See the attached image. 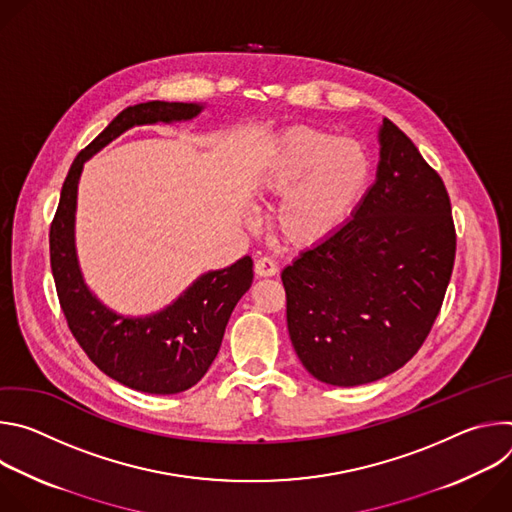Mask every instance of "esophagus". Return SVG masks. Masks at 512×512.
I'll list each match as a JSON object with an SVG mask.
<instances>
[{"label": "esophagus", "instance_id": "34e87169", "mask_svg": "<svg viewBox=\"0 0 512 512\" xmlns=\"http://www.w3.org/2000/svg\"><path fill=\"white\" fill-rule=\"evenodd\" d=\"M255 273L257 277H273L277 275V263L269 257H261L255 261Z\"/></svg>", "mask_w": 512, "mask_h": 512}]
</instances>
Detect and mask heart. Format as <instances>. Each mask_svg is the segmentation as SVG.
<instances>
[{
	"label": "heart",
	"instance_id": "heart-1",
	"mask_svg": "<svg viewBox=\"0 0 512 512\" xmlns=\"http://www.w3.org/2000/svg\"><path fill=\"white\" fill-rule=\"evenodd\" d=\"M373 170V156L362 141L296 125L267 145L253 186L265 198H279L275 237L287 247L310 249L348 221L371 186Z\"/></svg>",
	"mask_w": 512,
	"mask_h": 512
}]
</instances>
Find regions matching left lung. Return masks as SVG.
<instances>
[{"instance_id": "1", "label": "left lung", "mask_w": 512, "mask_h": 512, "mask_svg": "<svg viewBox=\"0 0 512 512\" xmlns=\"http://www.w3.org/2000/svg\"><path fill=\"white\" fill-rule=\"evenodd\" d=\"M350 221L281 271L287 330L306 371L334 387L379 381L419 350L456 257L450 196L389 119Z\"/></svg>"}]
</instances>
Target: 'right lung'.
<instances>
[{
    "mask_svg": "<svg viewBox=\"0 0 512 512\" xmlns=\"http://www.w3.org/2000/svg\"><path fill=\"white\" fill-rule=\"evenodd\" d=\"M202 109L200 103L168 101L123 109L72 162L50 227L52 275L72 336L107 377L141 393L176 395L206 375L237 302L253 283V261L245 255L202 273L160 312L119 314L93 294L81 271L75 241L79 180L85 162L131 127L192 121Z\"/></svg>",
    "mask_w": 512,
    "mask_h": 512,
    "instance_id": "add662e5",
    "label": "right lung"
}]
</instances>
